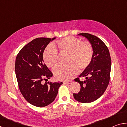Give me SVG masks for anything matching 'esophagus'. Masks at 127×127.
<instances>
[{
  "label": "esophagus",
  "mask_w": 127,
  "mask_h": 127,
  "mask_svg": "<svg viewBox=\"0 0 127 127\" xmlns=\"http://www.w3.org/2000/svg\"><path fill=\"white\" fill-rule=\"evenodd\" d=\"M72 82L71 81H64L63 83L64 84H70Z\"/></svg>",
  "instance_id": "obj_1"
}]
</instances>
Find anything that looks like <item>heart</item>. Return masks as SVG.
Returning <instances> with one entry per match:
<instances>
[{
    "instance_id": "1",
    "label": "heart",
    "mask_w": 127,
    "mask_h": 127,
    "mask_svg": "<svg viewBox=\"0 0 127 127\" xmlns=\"http://www.w3.org/2000/svg\"><path fill=\"white\" fill-rule=\"evenodd\" d=\"M61 53L68 54L66 66L56 68L53 73L55 78L60 81H68L76 76L79 70H84L91 64L94 50L91 43L81 41L73 36H67L58 41L57 45L49 46L43 53V60L49 68H54L58 64L57 50Z\"/></svg>"
}]
</instances>
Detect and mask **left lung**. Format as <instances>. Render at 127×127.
Returning a JSON list of instances; mask_svg holds the SVG:
<instances>
[{"label":"left lung","instance_id":"left-lung-1","mask_svg":"<svg viewBox=\"0 0 127 127\" xmlns=\"http://www.w3.org/2000/svg\"><path fill=\"white\" fill-rule=\"evenodd\" d=\"M78 35L85 37L91 43L94 56L90 65L79 76L85 77L86 80L81 81L78 77L74 79L80 84L81 90L78 93L73 94V96L79 102L89 103L101 97L109 85L111 58L108 48L99 38L87 33H81Z\"/></svg>","mask_w":127,"mask_h":127}]
</instances>
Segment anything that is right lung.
<instances>
[{
    "label": "right lung",
    "instance_id": "add662e5",
    "mask_svg": "<svg viewBox=\"0 0 127 127\" xmlns=\"http://www.w3.org/2000/svg\"><path fill=\"white\" fill-rule=\"evenodd\" d=\"M39 37L28 43L20 51L15 63V72L21 94L27 102L37 107H44L54 101L62 82L44 84L53 73L44 63L43 53L49 43L54 40Z\"/></svg>",
    "mask_w": 127,
    "mask_h": 127
}]
</instances>
